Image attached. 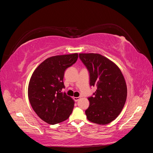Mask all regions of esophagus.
Here are the masks:
<instances>
[{
	"label": "esophagus",
	"mask_w": 153,
	"mask_h": 153,
	"mask_svg": "<svg viewBox=\"0 0 153 153\" xmlns=\"http://www.w3.org/2000/svg\"><path fill=\"white\" fill-rule=\"evenodd\" d=\"M74 100H75V101H78V100H79L80 99V97H74Z\"/></svg>",
	"instance_id": "1"
}]
</instances>
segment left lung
<instances>
[{
    "label": "left lung",
    "instance_id": "left-lung-1",
    "mask_svg": "<svg viewBox=\"0 0 153 153\" xmlns=\"http://www.w3.org/2000/svg\"><path fill=\"white\" fill-rule=\"evenodd\" d=\"M90 74V85L96 86L89 97L85 110L89 121L107 124L116 119L126 103L127 86L121 69L114 62L99 53H79Z\"/></svg>",
    "mask_w": 153,
    "mask_h": 153
}]
</instances>
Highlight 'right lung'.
<instances>
[{
    "instance_id": "obj_1",
    "label": "right lung",
    "mask_w": 153,
    "mask_h": 153,
    "mask_svg": "<svg viewBox=\"0 0 153 153\" xmlns=\"http://www.w3.org/2000/svg\"><path fill=\"white\" fill-rule=\"evenodd\" d=\"M78 53L55 55L45 59L32 73L28 87L30 103L36 114L50 124L66 121L75 101L65 92L63 78L66 69L77 61Z\"/></svg>"
}]
</instances>
